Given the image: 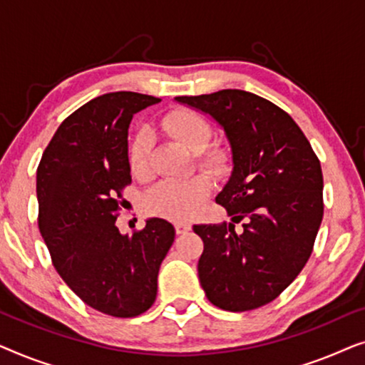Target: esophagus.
<instances>
[{
    "label": "esophagus",
    "mask_w": 365,
    "mask_h": 365,
    "mask_svg": "<svg viewBox=\"0 0 365 365\" xmlns=\"http://www.w3.org/2000/svg\"><path fill=\"white\" fill-rule=\"evenodd\" d=\"M174 227H176L178 234H186L187 231H191V224L187 222H176L174 224Z\"/></svg>",
    "instance_id": "esophagus-1"
}]
</instances>
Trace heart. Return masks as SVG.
<instances>
[{
	"mask_svg": "<svg viewBox=\"0 0 365 365\" xmlns=\"http://www.w3.org/2000/svg\"><path fill=\"white\" fill-rule=\"evenodd\" d=\"M163 128L196 154V161L204 171L216 178H222L229 173L231 158L221 148H209L214 133L211 124L201 114L186 108L174 109L163 119ZM128 161L134 176L139 179L149 176V136L146 133L138 134L133 139ZM211 191L212 181L206 174H196L182 181L166 179L149 189L144 197V207L153 216L184 221L196 216Z\"/></svg>",
	"mask_w": 365,
	"mask_h": 365,
	"instance_id": "obj_1",
	"label": "heart"
}]
</instances>
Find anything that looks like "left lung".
<instances>
[{
    "mask_svg": "<svg viewBox=\"0 0 365 365\" xmlns=\"http://www.w3.org/2000/svg\"><path fill=\"white\" fill-rule=\"evenodd\" d=\"M176 101L209 114L232 153L231 178L216 197L232 222L192 227L204 242L199 282L224 311L266 306L311 257L324 214L321 163L296 121L257 94L222 89Z\"/></svg>",
    "mask_w": 365,
    "mask_h": 365,
    "instance_id": "8db88e82",
    "label": "left lung"
}]
</instances>
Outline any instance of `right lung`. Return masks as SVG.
Segmentation results:
<instances>
[{
    "instance_id": "add662e5",
    "label": "right lung",
    "mask_w": 365,
    "mask_h": 365,
    "mask_svg": "<svg viewBox=\"0 0 365 365\" xmlns=\"http://www.w3.org/2000/svg\"><path fill=\"white\" fill-rule=\"evenodd\" d=\"M159 101L131 91L91 99L59 124L36 171L38 226L54 269L84 304L113 317H136L153 306L176 234L159 217L133 236L116 226L131 184L129 123Z\"/></svg>"
}]
</instances>
